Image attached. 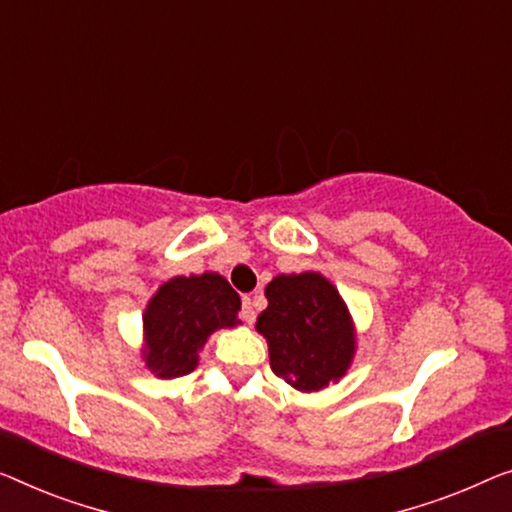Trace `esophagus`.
Here are the masks:
<instances>
[{
    "label": "esophagus",
    "mask_w": 512,
    "mask_h": 512,
    "mask_svg": "<svg viewBox=\"0 0 512 512\" xmlns=\"http://www.w3.org/2000/svg\"><path fill=\"white\" fill-rule=\"evenodd\" d=\"M241 317L246 319L248 324H253V322H255V317H257V312H255V301L250 299V296H243V305H241Z\"/></svg>",
    "instance_id": "esophagus-1"
}]
</instances>
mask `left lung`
I'll return each mask as SVG.
<instances>
[{
    "mask_svg": "<svg viewBox=\"0 0 512 512\" xmlns=\"http://www.w3.org/2000/svg\"><path fill=\"white\" fill-rule=\"evenodd\" d=\"M264 296L269 305L255 329L269 345L271 370L301 393L338 384L356 354V326L338 287L319 271L280 273Z\"/></svg>",
    "mask_w": 512,
    "mask_h": 512,
    "instance_id": "left-lung-1",
    "label": "left lung"
}]
</instances>
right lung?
<instances>
[{"mask_svg": "<svg viewBox=\"0 0 512 512\" xmlns=\"http://www.w3.org/2000/svg\"><path fill=\"white\" fill-rule=\"evenodd\" d=\"M239 310V294L216 271L163 282L142 312L144 365L158 379L188 375L213 333L241 324Z\"/></svg>", "mask_w": 512, "mask_h": 512, "instance_id": "right-lung-1", "label": "right lung"}]
</instances>
